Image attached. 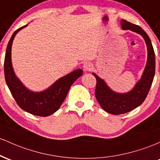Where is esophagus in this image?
Segmentation results:
<instances>
[{"instance_id": "esophagus-1", "label": "esophagus", "mask_w": 160, "mask_h": 160, "mask_svg": "<svg viewBox=\"0 0 160 160\" xmlns=\"http://www.w3.org/2000/svg\"><path fill=\"white\" fill-rule=\"evenodd\" d=\"M83 69L85 72H90L93 69V65L91 62H85L83 65Z\"/></svg>"}]
</instances>
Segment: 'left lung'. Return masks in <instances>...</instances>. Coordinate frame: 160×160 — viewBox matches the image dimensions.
Segmentation results:
<instances>
[{
	"mask_svg": "<svg viewBox=\"0 0 160 160\" xmlns=\"http://www.w3.org/2000/svg\"><path fill=\"white\" fill-rule=\"evenodd\" d=\"M121 25L122 29H129L139 34L143 38L146 42L148 53V61L141 78L137 82L132 91L125 94L115 92L109 88L104 80L95 73H92L97 80L95 97L98 103L104 110L113 115L126 113L139 107L146 99L155 75V53L151 41L148 34L143 31L141 27L132 24L125 19H122Z\"/></svg>",
	"mask_w": 160,
	"mask_h": 160,
	"instance_id": "1",
	"label": "left lung"
}]
</instances>
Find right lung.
Listing matches in <instances>:
<instances>
[{"mask_svg": "<svg viewBox=\"0 0 160 160\" xmlns=\"http://www.w3.org/2000/svg\"><path fill=\"white\" fill-rule=\"evenodd\" d=\"M27 26L16 30L9 41L4 58L5 80L12 97L21 109L32 115L45 117L58 110L72 85L82 75L83 71L81 69L74 70L59 78L51 87L41 92H34L26 88L16 76L12 69L11 48L15 35Z\"/></svg>", "mask_w": 160, "mask_h": 160, "instance_id": "right-lung-1", "label": "right lung"}]
</instances>
